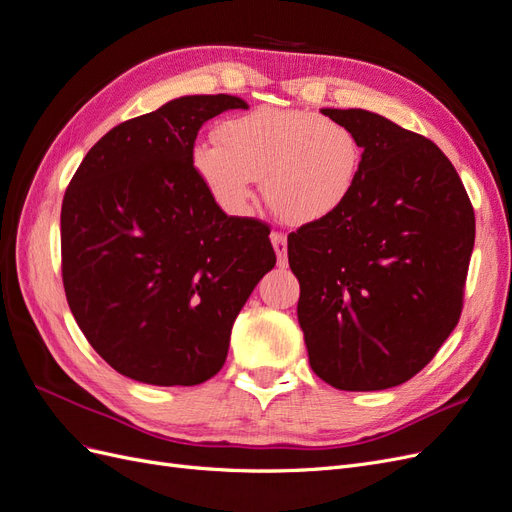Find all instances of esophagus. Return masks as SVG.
Instances as JSON below:
<instances>
[{
    "label": "esophagus",
    "instance_id": "1",
    "mask_svg": "<svg viewBox=\"0 0 512 512\" xmlns=\"http://www.w3.org/2000/svg\"><path fill=\"white\" fill-rule=\"evenodd\" d=\"M271 243L277 254V265L286 267L288 265V237L284 232H271Z\"/></svg>",
    "mask_w": 512,
    "mask_h": 512
}]
</instances>
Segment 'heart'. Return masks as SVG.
Returning a JSON list of instances; mask_svg holds the SVG:
<instances>
[{
    "instance_id": "b5f03b06",
    "label": "heart",
    "mask_w": 512,
    "mask_h": 512,
    "mask_svg": "<svg viewBox=\"0 0 512 512\" xmlns=\"http://www.w3.org/2000/svg\"><path fill=\"white\" fill-rule=\"evenodd\" d=\"M192 166L224 211L245 213L260 179L277 218L305 226L346 205L361 175L363 145L337 119L260 106L220 123L218 143H196Z\"/></svg>"
}]
</instances>
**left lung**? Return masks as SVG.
Segmentation results:
<instances>
[{
    "label": "left lung",
    "instance_id": "left-lung-1",
    "mask_svg": "<svg viewBox=\"0 0 512 512\" xmlns=\"http://www.w3.org/2000/svg\"><path fill=\"white\" fill-rule=\"evenodd\" d=\"M363 145L346 205L288 235L314 374L384 391L421 371L457 327L474 209L440 147L363 108H322Z\"/></svg>",
    "mask_w": 512,
    "mask_h": 512
}]
</instances>
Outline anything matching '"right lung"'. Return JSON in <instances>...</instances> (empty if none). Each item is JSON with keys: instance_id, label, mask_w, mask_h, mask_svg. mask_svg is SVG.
<instances>
[{"instance_id": "add662e5", "label": "right lung", "mask_w": 512, "mask_h": 512, "mask_svg": "<svg viewBox=\"0 0 512 512\" xmlns=\"http://www.w3.org/2000/svg\"><path fill=\"white\" fill-rule=\"evenodd\" d=\"M237 96H183L89 149L61 205V277L87 342L121 376L194 386L275 267L269 228L226 215L192 166L198 130Z\"/></svg>"}]
</instances>
